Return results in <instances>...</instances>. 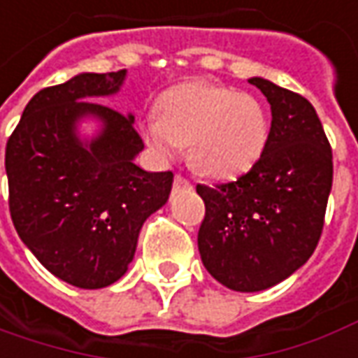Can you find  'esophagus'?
Masks as SVG:
<instances>
[{
  "instance_id": "1",
  "label": "esophagus",
  "mask_w": 358,
  "mask_h": 358,
  "mask_svg": "<svg viewBox=\"0 0 358 358\" xmlns=\"http://www.w3.org/2000/svg\"><path fill=\"white\" fill-rule=\"evenodd\" d=\"M185 189H191V183L185 177H181V175H175L173 191H185Z\"/></svg>"
}]
</instances>
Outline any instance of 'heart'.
I'll return each instance as SVG.
<instances>
[{
	"label": "heart",
	"mask_w": 358,
	"mask_h": 358,
	"mask_svg": "<svg viewBox=\"0 0 358 358\" xmlns=\"http://www.w3.org/2000/svg\"><path fill=\"white\" fill-rule=\"evenodd\" d=\"M159 157L189 148V164L212 179L248 173L265 154L271 134L265 105L250 93L210 81H181L162 93L157 115L142 127Z\"/></svg>",
	"instance_id": "obj_1"
}]
</instances>
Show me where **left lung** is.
Instances as JSON below:
<instances>
[{"label": "left lung", "instance_id": "1", "mask_svg": "<svg viewBox=\"0 0 358 358\" xmlns=\"http://www.w3.org/2000/svg\"><path fill=\"white\" fill-rule=\"evenodd\" d=\"M250 83L271 105L265 154L238 181L196 185L206 206L203 265L238 292L275 287L312 257L334 183V155L312 103L263 78Z\"/></svg>", "mask_w": 358, "mask_h": 358}]
</instances>
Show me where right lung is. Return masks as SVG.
<instances>
[{
	"instance_id": "1",
	"label": "right lung",
	"mask_w": 358,
	"mask_h": 358,
	"mask_svg": "<svg viewBox=\"0 0 358 358\" xmlns=\"http://www.w3.org/2000/svg\"><path fill=\"white\" fill-rule=\"evenodd\" d=\"M127 70L78 73L41 90L7 140L9 212L19 238L71 287L117 282L136 253L144 222L171 193L173 173L134 164L144 150L134 117L97 103L117 95ZM85 117L100 122L79 136Z\"/></svg>"
}]
</instances>
